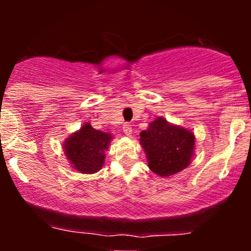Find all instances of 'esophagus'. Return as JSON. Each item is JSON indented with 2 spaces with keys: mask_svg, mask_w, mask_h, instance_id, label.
Masks as SVG:
<instances>
[{
  "mask_svg": "<svg viewBox=\"0 0 251 251\" xmlns=\"http://www.w3.org/2000/svg\"><path fill=\"white\" fill-rule=\"evenodd\" d=\"M123 132L125 133L126 135H131L132 134V125H129V124H124L123 126Z\"/></svg>",
  "mask_w": 251,
  "mask_h": 251,
  "instance_id": "1",
  "label": "esophagus"
}]
</instances>
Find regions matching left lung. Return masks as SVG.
Masks as SVG:
<instances>
[{
	"label": "left lung",
	"mask_w": 251,
	"mask_h": 251,
	"mask_svg": "<svg viewBox=\"0 0 251 251\" xmlns=\"http://www.w3.org/2000/svg\"><path fill=\"white\" fill-rule=\"evenodd\" d=\"M140 144L145 150L150 170L160 177H168L191 163L195 135L189 129L158 118L140 133Z\"/></svg>",
	"instance_id": "1"
}]
</instances>
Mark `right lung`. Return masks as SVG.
<instances>
[{"mask_svg": "<svg viewBox=\"0 0 251 251\" xmlns=\"http://www.w3.org/2000/svg\"><path fill=\"white\" fill-rule=\"evenodd\" d=\"M112 135L98 131L91 124H85L79 131L67 138L63 149L73 168L81 174H94L102 168L105 151Z\"/></svg>", "mask_w": 251, "mask_h": 251, "instance_id": "add662e5", "label": "right lung"}]
</instances>
